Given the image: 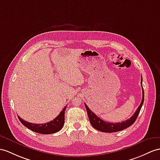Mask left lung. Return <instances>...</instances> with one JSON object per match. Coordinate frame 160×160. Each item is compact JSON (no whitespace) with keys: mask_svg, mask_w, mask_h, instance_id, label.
I'll list each match as a JSON object with an SVG mask.
<instances>
[{"mask_svg":"<svg viewBox=\"0 0 160 160\" xmlns=\"http://www.w3.org/2000/svg\"><path fill=\"white\" fill-rule=\"evenodd\" d=\"M142 75H141V85H142V98L141 100V103L140 104V106L138 107L137 110H136V112H134V114L132 115L130 119L124 121V122H122L121 123H110V122H105V121L101 119L96 114L93 113V112L88 108L87 104L85 103V108H86L88 118L89 119V122H90L92 124V126L95 129L102 132H119V131L126 129V128L132 126V124L134 123L136 118H137V117L139 114V112L141 111L142 104L144 102V90H143V88L142 85Z\"/></svg>","mask_w":160,"mask_h":160,"instance_id":"left-lung-1","label":"left lung"}]
</instances>
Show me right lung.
Returning a JSON list of instances; mask_svg holds the SVG:
<instances>
[{
	"label": "right lung",
	"instance_id": "1",
	"mask_svg": "<svg viewBox=\"0 0 160 160\" xmlns=\"http://www.w3.org/2000/svg\"><path fill=\"white\" fill-rule=\"evenodd\" d=\"M66 108H67V106L63 108V110L60 112V113L58 115L55 119L48 123H45L44 124H36L26 122L24 119L19 118V116L18 118L23 125L33 132L44 134H53L58 131H60L64 126V113Z\"/></svg>",
	"mask_w": 160,
	"mask_h": 160
}]
</instances>
